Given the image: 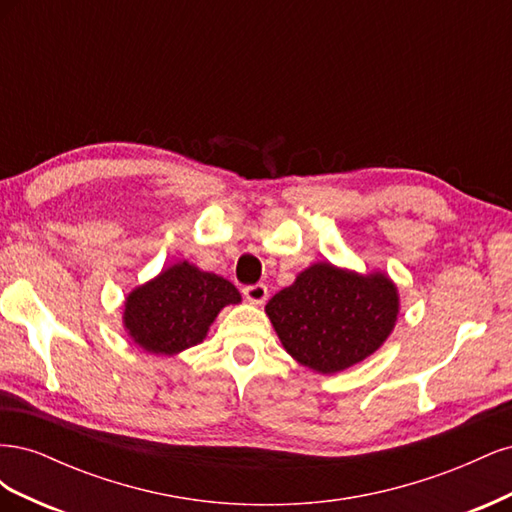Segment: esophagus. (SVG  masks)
I'll return each instance as SVG.
<instances>
[{
    "instance_id": "34e87169",
    "label": "esophagus",
    "mask_w": 512,
    "mask_h": 512,
    "mask_svg": "<svg viewBox=\"0 0 512 512\" xmlns=\"http://www.w3.org/2000/svg\"><path fill=\"white\" fill-rule=\"evenodd\" d=\"M243 297L254 305H262L269 297V290H267L265 284H252V286L243 288Z\"/></svg>"
}]
</instances>
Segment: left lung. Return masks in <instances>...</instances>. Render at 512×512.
Here are the masks:
<instances>
[{"instance_id": "left-lung-1", "label": "left lung", "mask_w": 512, "mask_h": 512, "mask_svg": "<svg viewBox=\"0 0 512 512\" xmlns=\"http://www.w3.org/2000/svg\"><path fill=\"white\" fill-rule=\"evenodd\" d=\"M265 312L294 361L335 374L386 342L397 322L399 294L380 271L361 275L316 262L277 292Z\"/></svg>"}]
</instances>
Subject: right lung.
<instances>
[{
  "label": "right lung",
  "mask_w": 512,
  "mask_h": 512,
  "mask_svg": "<svg viewBox=\"0 0 512 512\" xmlns=\"http://www.w3.org/2000/svg\"><path fill=\"white\" fill-rule=\"evenodd\" d=\"M235 303L241 294L228 280L183 260L128 294L123 327L143 350L170 356L203 342L220 309Z\"/></svg>",
  "instance_id": "add662e5"
}]
</instances>
